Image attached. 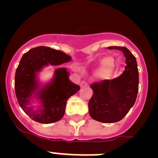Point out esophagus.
<instances>
[{
  "mask_svg": "<svg viewBox=\"0 0 158 158\" xmlns=\"http://www.w3.org/2000/svg\"><path fill=\"white\" fill-rule=\"evenodd\" d=\"M80 85H81V87H87V83L86 82V81H81V84H80Z\"/></svg>",
  "mask_w": 158,
  "mask_h": 158,
  "instance_id": "1",
  "label": "esophagus"
}]
</instances>
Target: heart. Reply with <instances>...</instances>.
I'll use <instances>...</instances> for the list:
<instances>
[{
    "mask_svg": "<svg viewBox=\"0 0 158 158\" xmlns=\"http://www.w3.org/2000/svg\"><path fill=\"white\" fill-rule=\"evenodd\" d=\"M120 63H121L120 59H117L116 60H113V59L110 57H104L101 60V67H100L99 72L101 74H104L106 71H108L109 69H114L115 67L118 66L120 64Z\"/></svg>",
    "mask_w": 158,
    "mask_h": 158,
    "instance_id": "obj_1",
    "label": "heart"
}]
</instances>
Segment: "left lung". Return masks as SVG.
Here are the masks:
<instances>
[{
  "label": "left lung",
  "instance_id": "8db88e82",
  "mask_svg": "<svg viewBox=\"0 0 158 158\" xmlns=\"http://www.w3.org/2000/svg\"><path fill=\"white\" fill-rule=\"evenodd\" d=\"M120 50L126 57L125 70L119 77L95 82L90 86L93 95L88 102L93 119L106 124L122 120L134 106L138 92L139 74L137 60L125 47H109Z\"/></svg>",
  "mask_w": 158,
  "mask_h": 158
}]
</instances>
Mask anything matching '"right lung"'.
Wrapping results in <instances>:
<instances>
[{"label":"right lung","mask_w":158,"mask_h":158,"mask_svg":"<svg viewBox=\"0 0 158 158\" xmlns=\"http://www.w3.org/2000/svg\"><path fill=\"white\" fill-rule=\"evenodd\" d=\"M71 60L65 53L44 46L32 48L23 55L15 73V93L20 107L34 121L51 124L60 121L68 98L80 90L70 81L64 68L56 69L53 79L43 87L37 79V73L48 64L57 66ZM32 98L40 101V109L34 111L29 106Z\"/></svg>","instance_id":"add662e5"}]
</instances>
